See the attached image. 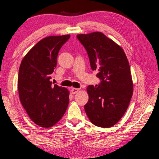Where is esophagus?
<instances>
[{
  "label": "esophagus",
  "mask_w": 159,
  "mask_h": 159,
  "mask_svg": "<svg viewBox=\"0 0 159 159\" xmlns=\"http://www.w3.org/2000/svg\"><path fill=\"white\" fill-rule=\"evenodd\" d=\"M79 90H80V89H78V88H71V91L72 94H75V93H78V91Z\"/></svg>",
  "instance_id": "34e87169"
}]
</instances>
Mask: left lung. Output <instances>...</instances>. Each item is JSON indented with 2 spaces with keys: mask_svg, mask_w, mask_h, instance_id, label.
Masks as SVG:
<instances>
[{
  "mask_svg": "<svg viewBox=\"0 0 159 159\" xmlns=\"http://www.w3.org/2000/svg\"><path fill=\"white\" fill-rule=\"evenodd\" d=\"M87 51L91 68L98 71V85H89L85 111L95 125L108 128L125 113L132 98L133 85L130 66L123 50L103 33L78 34Z\"/></svg>",
  "mask_w": 159,
  "mask_h": 159,
  "instance_id": "1",
  "label": "left lung"
}]
</instances>
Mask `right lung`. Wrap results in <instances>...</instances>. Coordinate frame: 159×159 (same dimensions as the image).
Segmentation results:
<instances>
[{"instance_id": "add662e5", "label": "right lung", "mask_w": 159, "mask_h": 159, "mask_svg": "<svg viewBox=\"0 0 159 159\" xmlns=\"http://www.w3.org/2000/svg\"><path fill=\"white\" fill-rule=\"evenodd\" d=\"M70 35L42 39L25 56L18 72L20 102L32 121L50 127L63 117L69 103V91L50 81L58 52Z\"/></svg>"}]
</instances>
